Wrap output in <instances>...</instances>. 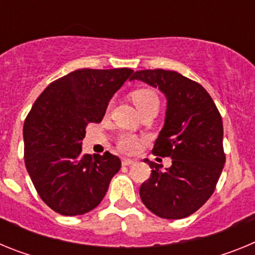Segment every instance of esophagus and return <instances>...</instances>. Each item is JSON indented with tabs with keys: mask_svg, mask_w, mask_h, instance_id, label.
Masks as SVG:
<instances>
[{
	"mask_svg": "<svg viewBox=\"0 0 255 255\" xmlns=\"http://www.w3.org/2000/svg\"><path fill=\"white\" fill-rule=\"evenodd\" d=\"M134 159H130V158H123V166H131L134 163Z\"/></svg>",
	"mask_w": 255,
	"mask_h": 255,
	"instance_id": "34e87169",
	"label": "esophagus"
}]
</instances>
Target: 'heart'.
Here are the masks:
<instances>
[{
  "instance_id": "obj_1",
  "label": "heart",
  "mask_w": 255,
  "mask_h": 255,
  "mask_svg": "<svg viewBox=\"0 0 255 255\" xmlns=\"http://www.w3.org/2000/svg\"><path fill=\"white\" fill-rule=\"evenodd\" d=\"M131 98L132 102L138 107L139 111H140L141 108L152 105V103H158V97H157V94L152 89H148V88H141V89L134 91L131 93ZM117 145L124 152L132 153L139 148V140L134 135L125 132V134L120 135V138L117 140Z\"/></svg>"
}]
</instances>
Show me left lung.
<instances>
[{"instance_id":"obj_1","label":"left lung","mask_w":255,"mask_h":255,"mask_svg":"<svg viewBox=\"0 0 255 255\" xmlns=\"http://www.w3.org/2000/svg\"><path fill=\"white\" fill-rule=\"evenodd\" d=\"M135 79L167 98L164 125L152 152L172 158L166 171L144 159L152 173L139 190L141 202L161 218H185L211 198L224 168L222 117L208 92L176 71L140 70L130 80Z\"/></svg>"}]
</instances>
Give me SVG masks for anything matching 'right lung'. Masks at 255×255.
Masks as SVG:
<instances>
[{
    "instance_id": "1",
    "label": "right lung",
    "mask_w": 255,
    "mask_h": 255,
    "mask_svg": "<svg viewBox=\"0 0 255 255\" xmlns=\"http://www.w3.org/2000/svg\"><path fill=\"white\" fill-rule=\"evenodd\" d=\"M134 73L80 69L52 82L24 123V161L44 203L64 216L96 208L119 172L117 155L83 154L85 128L101 123L108 102Z\"/></svg>"
}]
</instances>
